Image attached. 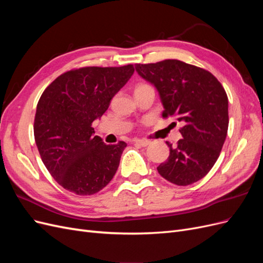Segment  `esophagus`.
<instances>
[{"label": "esophagus", "instance_id": "34e87169", "mask_svg": "<svg viewBox=\"0 0 263 263\" xmlns=\"http://www.w3.org/2000/svg\"><path fill=\"white\" fill-rule=\"evenodd\" d=\"M135 144L140 145L142 147H147L148 145L151 144V141L147 140V139H136V140H135Z\"/></svg>", "mask_w": 263, "mask_h": 263}]
</instances>
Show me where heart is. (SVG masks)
<instances>
[{
    "label": "heart",
    "instance_id": "1",
    "mask_svg": "<svg viewBox=\"0 0 263 263\" xmlns=\"http://www.w3.org/2000/svg\"><path fill=\"white\" fill-rule=\"evenodd\" d=\"M146 87H151L149 84H146V83H139L136 85V87H135V92L138 91V90H141V89H146Z\"/></svg>",
    "mask_w": 263,
    "mask_h": 263
}]
</instances>
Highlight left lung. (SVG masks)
Returning <instances> with one entry per match:
<instances>
[{
    "mask_svg": "<svg viewBox=\"0 0 263 263\" xmlns=\"http://www.w3.org/2000/svg\"><path fill=\"white\" fill-rule=\"evenodd\" d=\"M138 74L160 94L163 117L183 126L176 146L166 141L170 155L157 170L177 185H190L204 178L220 155L228 130V98L210 71L177 59L136 63Z\"/></svg>",
    "mask_w": 263,
    "mask_h": 263,
    "instance_id": "1",
    "label": "left lung"
}]
</instances>
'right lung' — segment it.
Here are the masks:
<instances>
[{"label":"right lung","mask_w":263,"mask_h":263,"mask_svg":"<svg viewBox=\"0 0 263 263\" xmlns=\"http://www.w3.org/2000/svg\"><path fill=\"white\" fill-rule=\"evenodd\" d=\"M134 71L133 65L72 69L52 81L39 99L34 121L39 155L69 192L93 195L115 176L126 142L104 144L94 136L92 123L106 112Z\"/></svg>","instance_id":"1"}]
</instances>
